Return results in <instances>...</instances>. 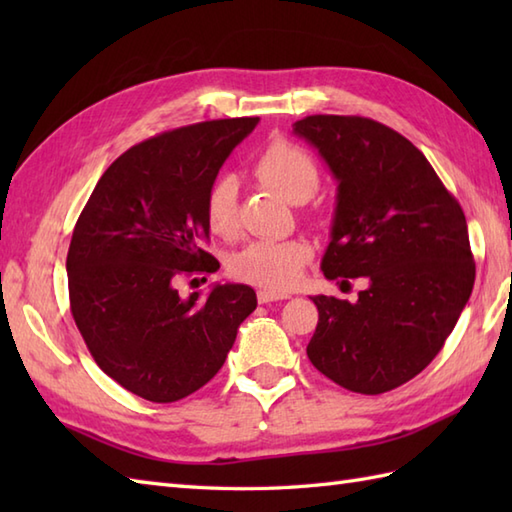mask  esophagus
Wrapping results in <instances>:
<instances>
[{"mask_svg": "<svg viewBox=\"0 0 512 512\" xmlns=\"http://www.w3.org/2000/svg\"><path fill=\"white\" fill-rule=\"evenodd\" d=\"M290 295H284V292H273V290H257V301L259 303H270V301H281L288 299Z\"/></svg>", "mask_w": 512, "mask_h": 512, "instance_id": "1", "label": "esophagus"}]
</instances>
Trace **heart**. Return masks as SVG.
Returning <instances> with one entry per match:
<instances>
[{"label":"heart","instance_id":"1","mask_svg":"<svg viewBox=\"0 0 512 512\" xmlns=\"http://www.w3.org/2000/svg\"><path fill=\"white\" fill-rule=\"evenodd\" d=\"M257 178L270 191H275L290 204L308 202L319 189L317 162L299 145L277 140L268 145L255 165ZM239 184L233 176H220L206 193L204 215L215 235L231 237L237 233ZM312 250L303 242H259L248 244L231 259V273L268 290H288L301 279L303 268L310 262Z\"/></svg>","mask_w":512,"mask_h":512}]
</instances>
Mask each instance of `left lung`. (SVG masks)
I'll use <instances>...</instances> for the list:
<instances>
[{
    "mask_svg": "<svg viewBox=\"0 0 512 512\" xmlns=\"http://www.w3.org/2000/svg\"><path fill=\"white\" fill-rule=\"evenodd\" d=\"M292 132L339 184L323 275L367 284L352 303L312 297L319 323L308 358L336 385L383 394L436 358L471 297L464 211L422 151L383 123L317 114Z\"/></svg>",
    "mask_w": 512,
    "mask_h": 512,
    "instance_id": "1",
    "label": "left lung"
}]
</instances>
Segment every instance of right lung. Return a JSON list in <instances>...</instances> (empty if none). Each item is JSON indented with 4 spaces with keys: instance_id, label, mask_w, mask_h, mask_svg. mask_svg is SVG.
Masks as SVG:
<instances>
[{
    "instance_id": "obj_1",
    "label": "right lung",
    "mask_w": 512,
    "mask_h": 512,
    "mask_svg": "<svg viewBox=\"0 0 512 512\" xmlns=\"http://www.w3.org/2000/svg\"><path fill=\"white\" fill-rule=\"evenodd\" d=\"M259 118L173 129L127 149L96 182L68 250L70 310L96 365L151 402H176L220 372L255 290L215 284L178 295L182 275L215 273L200 248L204 202Z\"/></svg>"
}]
</instances>
